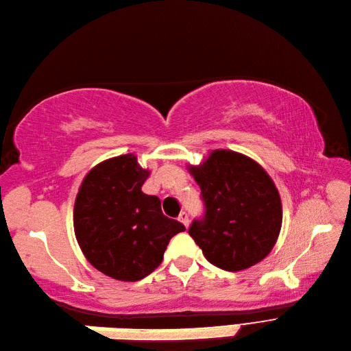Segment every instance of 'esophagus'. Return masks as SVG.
<instances>
[{"mask_svg":"<svg viewBox=\"0 0 351 351\" xmlns=\"http://www.w3.org/2000/svg\"><path fill=\"white\" fill-rule=\"evenodd\" d=\"M178 219L181 221L185 227H188V223H190V218H188V213H186V212H181V213H179Z\"/></svg>","mask_w":351,"mask_h":351,"instance_id":"1","label":"esophagus"}]
</instances>
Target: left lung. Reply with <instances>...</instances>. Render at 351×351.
<instances>
[{"label": "left lung", "instance_id": "8db88e82", "mask_svg": "<svg viewBox=\"0 0 351 351\" xmlns=\"http://www.w3.org/2000/svg\"><path fill=\"white\" fill-rule=\"evenodd\" d=\"M188 172L200 186L206 209L188 232L206 259L227 271L263 261L283 219L280 195L265 169L240 152L213 149Z\"/></svg>", "mask_w": 351, "mask_h": 351}]
</instances>
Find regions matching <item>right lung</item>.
Here are the masks:
<instances>
[{
  "label": "right lung",
  "instance_id": "obj_1",
  "mask_svg": "<svg viewBox=\"0 0 351 351\" xmlns=\"http://www.w3.org/2000/svg\"><path fill=\"white\" fill-rule=\"evenodd\" d=\"M149 170L124 154L84 176L74 204V231L87 261L121 282H138L163 261L170 239L185 231L165 217L160 199L142 193Z\"/></svg>",
  "mask_w": 351,
  "mask_h": 351
}]
</instances>
